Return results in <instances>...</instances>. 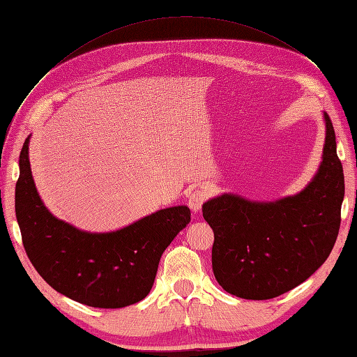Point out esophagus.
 <instances>
[{
  "instance_id": "esophagus-1",
  "label": "esophagus",
  "mask_w": 357,
  "mask_h": 357,
  "mask_svg": "<svg viewBox=\"0 0 357 357\" xmlns=\"http://www.w3.org/2000/svg\"><path fill=\"white\" fill-rule=\"evenodd\" d=\"M205 201H207V192H205L204 189H199V188L192 190L188 197V204L193 213H198Z\"/></svg>"
}]
</instances>
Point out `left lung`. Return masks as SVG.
Masks as SVG:
<instances>
[{"instance_id": "1", "label": "left lung", "mask_w": 357, "mask_h": 357, "mask_svg": "<svg viewBox=\"0 0 357 357\" xmlns=\"http://www.w3.org/2000/svg\"><path fill=\"white\" fill-rule=\"evenodd\" d=\"M325 122L320 168L298 195L252 202L225 193L202 205L214 232L213 273L228 294L273 299L304 283L331 255L341 225L344 172L328 113Z\"/></svg>"}]
</instances>
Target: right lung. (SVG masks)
<instances>
[{
	"instance_id": "1",
	"label": "right lung",
	"mask_w": 357,
	"mask_h": 357,
	"mask_svg": "<svg viewBox=\"0 0 357 357\" xmlns=\"http://www.w3.org/2000/svg\"><path fill=\"white\" fill-rule=\"evenodd\" d=\"M28 143L20 150L16 218L31 264L59 294L95 308H122L144 299L160 256L190 222L185 205L159 210L126 228L89 234L58 220L32 180Z\"/></svg>"
}]
</instances>
